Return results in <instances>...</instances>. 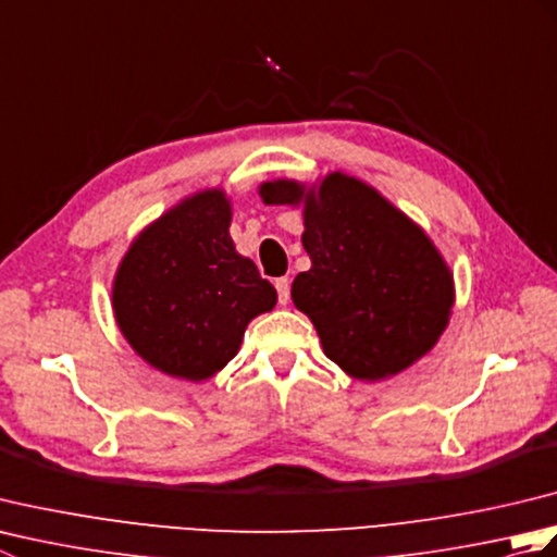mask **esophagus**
<instances>
[{
    "label": "esophagus",
    "mask_w": 557,
    "mask_h": 557,
    "mask_svg": "<svg viewBox=\"0 0 557 557\" xmlns=\"http://www.w3.org/2000/svg\"><path fill=\"white\" fill-rule=\"evenodd\" d=\"M275 289H277V301L282 306H287V301H289V280L287 277L275 280Z\"/></svg>",
    "instance_id": "34e87169"
}]
</instances>
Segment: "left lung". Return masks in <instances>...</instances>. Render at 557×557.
Returning <instances> with one entry per match:
<instances>
[{"label":"left lung","instance_id":"1","mask_svg":"<svg viewBox=\"0 0 557 557\" xmlns=\"http://www.w3.org/2000/svg\"><path fill=\"white\" fill-rule=\"evenodd\" d=\"M265 206H301L311 268L292 301L311 318L325 357L357 381L407 371L441 339L455 306L453 270L431 236L371 184L330 172L306 186H258Z\"/></svg>","mask_w":557,"mask_h":557}]
</instances>
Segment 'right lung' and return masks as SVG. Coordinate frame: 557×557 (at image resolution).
Returning <instances> with one entry per match:
<instances>
[{"label":"right lung","mask_w":557,"mask_h":557,"mask_svg":"<svg viewBox=\"0 0 557 557\" xmlns=\"http://www.w3.org/2000/svg\"><path fill=\"white\" fill-rule=\"evenodd\" d=\"M222 188L184 198L128 246L112 282L124 339L152 369L200 383L227 366L246 325L275 309L277 292L230 236Z\"/></svg>","instance_id":"1"}]
</instances>
